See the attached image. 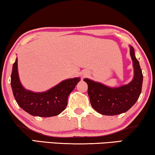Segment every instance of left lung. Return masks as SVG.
Wrapping results in <instances>:
<instances>
[{
    "label": "left lung",
    "instance_id": "obj_1",
    "mask_svg": "<svg viewBox=\"0 0 155 155\" xmlns=\"http://www.w3.org/2000/svg\"><path fill=\"white\" fill-rule=\"evenodd\" d=\"M130 56L134 68V78L130 83L117 87H110L85 78L87 82L90 103L92 108L104 115H116L129 110L135 104L142 91L143 75L139 61L130 46Z\"/></svg>",
    "mask_w": 155,
    "mask_h": 155
}]
</instances>
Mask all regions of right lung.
I'll return each mask as SVG.
<instances>
[{"label": "right lung", "instance_id": "obj_1", "mask_svg": "<svg viewBox=\"0 0 155 155\" xmlns=\"http://www.w3.org/2000/svg\"><path fill=\"white\" fill-rule=\"evenodd\" d=\"M11 87L15 101L23 110L33 116L49 117L61 113L67 107L68 97L80 82V78L63 80L55 87L43 92L25 90L20 81L18 58L13 63Z\"/></svg>", "mask_w": 155, "mask_h": 155}]
</instances>
